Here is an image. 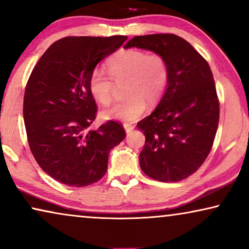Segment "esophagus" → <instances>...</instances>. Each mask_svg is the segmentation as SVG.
Returning a JSON list of instances; mask_svg holds the SVG:
<instances>
[{
    "label": "esophagus",
    "mask_w": 249,
    "mask_h": 249,
    "mask_svg": "<svg viewBox=\"0 0 249 249\" xmlns=\"http://www.w3.org/2000/svg\"><path fill=\"white\" fill-rule=\"evenodd\" d=\"M124 130H125V132H127V134H130V132L135 129V125L130 124H124Z\"/></svg>",
    "instance_id": "34e87169"
}]
</instances>
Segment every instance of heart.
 Segmentation results:
<instances>
[{"mask_svg":"<svg viewBox=\"0 0 249 249\" xmlns=\"http://www.w3.org/2000/svg\"><path fill=\"white\" fill-rule=\"evenodd\" d=\"M108 77L100 69L93 70L88 80L89 91L102 105L111 102L114 85L127 81L124 101L102 111L105 120L132 122L144 113L146 101L154 104L161 100L169 85V64L161 54H147L141 50H124L107 62Z\"/></svg>","mask_w":249,"mask_h":249,"instance_id":"1","label":"heart"}]
</instances>
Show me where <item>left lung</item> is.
Listing matches in <instances>:
<instances>
[{"label":"left lung","instance_id":"8db88e82","mask_svg":"<svg viewBox=\"0 0 249 249\" xmlns=\"http://www.w3.org/2000/svg\"><path fill=\"white\" fill-rule=\"evenodd\" d=\"M124 47L161 54L170 70L158 107L137 124L146 138L139 154L142 172L163 182L186 179L210 154L219 124L220 104L209 63L173 34L136 36Z\"/></svg>","mask_w":249,"mask_h":249}]
</instances>
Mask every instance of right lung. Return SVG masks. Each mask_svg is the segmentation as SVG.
Instances as JSON below:
<instances>
[{"instance_id": "obj_1", "label": "right lung", "mask_w": 249, "mask_h": 249, "mask_svg": "<svg viewBox=\"0 0 249 249\" xmlns=\"http://www.w3.org/2000/svg\"><path fill=\"white\" fill-rule=\"evenodd\" d=\"M127 36L64 37L53 43L33 69L23 97V120L34 158L63 185L84 187L103 178L108 154L125 137L121 124L88 127L97 107L88 80L98 62Z\"/></svg>"}]
</instances>
